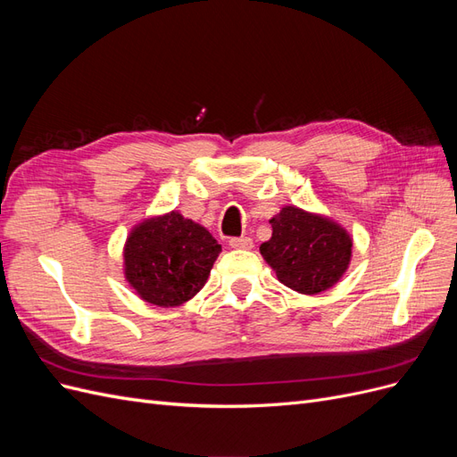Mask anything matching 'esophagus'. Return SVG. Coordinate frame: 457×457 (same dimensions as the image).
<instances>
[{"instance_id":"esophagus-1","label":"esophagus","mask_w":457,"mask_h":457,"mask_svg":"<svg viewBox=\"0 0 457 457\" xmlns=\"http://www.w3.org/2000/svg\"><path fill=\"white\" fill-rule=\"evenodd\" d=\"M228 245L234 250H250V247H253V240L250 237H234L228 240Z\"/></svg>"}]
</instances>
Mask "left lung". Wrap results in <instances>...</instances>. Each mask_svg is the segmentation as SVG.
<instances>
[{
  "label": "left lung",
  "mask_w": 457,
  "mask_h": 457,
  "mask_svg": "<svg viewBox=\"0 0 457 457\" xmlns=\"http://www.w3.org/2000/svg\"><path fill=\"white\" fill-rule=\"evenodd\" d=\"M270 225L272 238L259 252L284 286L314 295L347 270L353 242L339 225L294 205L284 207Z\"/></svg>",
  "instance_id": "left-lung-1"
}]
</instances>
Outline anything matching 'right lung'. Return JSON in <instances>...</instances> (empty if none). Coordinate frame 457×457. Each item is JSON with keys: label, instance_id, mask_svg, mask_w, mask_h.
I'll list each match as a JSON object with an SVG mask.
<instances>
[{"label": "right lung", "instance_id": "right-lung-1", "mask_svg": "<svg viewBox=\"0 0 457 457\" xmlns=\"http://www.w3.org/2000/svg\"><path fill=\"white\" fill-rule=\"evenodd\" d=\"M219 252L204 227L171 212L131 232L123 252L126 278L152 305H183L200 292Z\"/></svg>", "mask_w": 457, "mask_h": 457}]
</instances>
